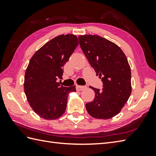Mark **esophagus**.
<instances>
[{
  "label": "esophagus",
  "instance_id": "obj_1",
  "mask_svg": "<svg viewBox=\"0 0 156 156\" xmlns=\"http://www.w3.org/2000/svg\"><path fill=\"white\" fill-rule=\"evenodd\" d=\"M76 88H77V90L80 91V90H84V88H86V87H84V86H80V85H77L76 86Z\"/></svg>",
  "mask_w": 156,
  "mask_h": 156
}]
</instances>
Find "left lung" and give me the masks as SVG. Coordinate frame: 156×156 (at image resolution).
<instances>
[{
    "label": "left lung",
    "mask_w": 156,
    "mask_h": 156,
    "mask_svg": "<svg viewBox=\"0 0 156 156\" xmlns=\"http://www.w3.org/2000/svg\"><path fill=\"white\" fill-rule=\"evenodd\" d=\"M78 39L82 50L103 84L102 91L90 87L95 97L86 104L87 111L96 119H111L120 112L131 93L127 59L118 45L101 36L80 35Z\"/></svg>",
    "instance_id": "1"
}]
</instances>
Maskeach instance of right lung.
Masks as SVG:
<instances>
[{
  "label": "right lung",
  "instance_id": "add662e5",
  "mask_svg": "<svg viewBox=\"0 0 156 156\" xmlns=\"http://www.w3.org/2000/svg\"><path fill=\"white\" fill-rule=\"evenodd\" d=\"M78 45L72 34L60 35L43 45L32 56L25 71L24 90L36 114L52 120L64 113L69 92L76 87H64L57 82L62 78L63 66Z\"/></svg>",
  "mask_w": 156,
  "mask_h": 156
}]
</instances>
